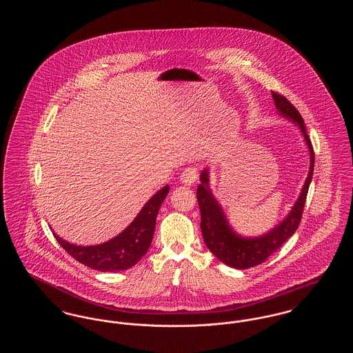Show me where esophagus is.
<instances>
[{"label":"esophagus","mask_w":353,"mask_h":353,"mask_svg":"<svg viewBox=\"0 0 353 353\" xmlns=\"http://www.w3.org/2000/svg\"><path fill=\"white\" fill-rule=\"evenodd\" d=\"M197 177H199V168L194 165H190L184 169V172L180 176V180L183 184L193 185L197 181Z\"/></svg>","instance_id":"1"}]
</instances>
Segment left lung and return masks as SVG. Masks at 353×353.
Wrapping results in <instances>:
<instances>
[{
	"label": "left lung",
	"mask_w": 353,
	"mask_h": 353,
	"mask_svg": "<svg viewBox=\"0 0 353 353\" xmlns=\"http://www.w3.org/2000/svg\"><path fill=\"white\" fill-rule=\"evenodd\" d=\"M275 107L282 117L296 123L302 131L303 137L310 151V172L303 185L299 199L292 206L291 212L287 214L279 225L271 229L269 233L261 236H242L236 234L230 228L225 217L221 205L213 197L209 188V170L203 169L201 173V184L197 188V201L201 212V232L206 248L213 252L221 262L234 269H249L263 263L272 252H276L285 241L294 234L301 223L303 209L307 199L310 183L314 174L315 153L311 140L305 131V125L299 111L278 92H271Z\"/></svg>",
	"instance_id": "left-lung-1"
}]
</instances>
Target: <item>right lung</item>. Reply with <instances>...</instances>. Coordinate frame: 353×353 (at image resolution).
<instances>
[{
	"label": "right lung",
	"instance_id": "add662e5",
	"mask_svg": "<svg viewBox=\"0 0 353 353\" xmlns=\"http://www.w3.org/2000/svg\"><path fill=\"white\" fill-rule=\"evenodd\" d=\"M168 193L169 185H165L152 196L151 200L143 206L125 230L101 245L77 246L63 241L55 233L52 234L68 254L90 269L101 272H117L130 269L148 252L159 209Z\"/></svg>",
	"mask_w": 353,
	"mask_h": 353
}]
</instances>
